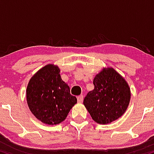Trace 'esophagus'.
Returning <instances> with one entry per match:
<instances>
[{"mask_svg":"<svg viewBox=\"0 0 154 154\" xmlns=\"http://www.w3.org/2000/svg\"><path fill=\"white\" fill-rule=\"evenodd\" d=\"M77 100H78V103H82V102H83V100H84V96H83V95H79V96H78Z\"/></svg>","mask_w":154,"mask_h":154,"instance_id":"1","label":"esophagus"}]
</instances>
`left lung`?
<instances>
[{"label":"left lung","mask_w":154,"mask_h":154,"mask_svg":"<svg viewBox=\"0 0 154 154\" xmlns=\"http://www.w3.org/2000/svg\"><path fill=\"white\" fill-rule=\"evenodd\" d=\"M93 84L94 89L84 100L93 120L106 124L122 116L131 97L130 88L125 79L113 68H105L97 74Z\"/></svg>","instance_id":"left-lung-1"}]
</instances>
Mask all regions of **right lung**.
I'll list each match as a JSON object with an SVG mask.
<instances>
[{"label":"right lung","instance_id":"1","mask_svg":"<svg viewBox=\"0 0 154 154\" xmlns=\"http://www.w3.org/2000/svg\"><path fill=\"white\" fill-rule=\"evenodd\" d=\"M60 70L49 64L30 79L26 96L30 111L43 123L55 125L63 122L77 99L70 93V87L62 80Z\"/></svg>","mask_w":154,"mask_h":154}]
</instances>
